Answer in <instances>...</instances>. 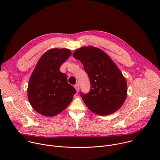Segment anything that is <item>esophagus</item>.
Returning <instances> with one entry per match:
<instances>
[{"instance_id": "obj_1", "label": "esophagus", "mask_w": 160, "mask_h": 160, "mask_svg": "<svg viewBox=\"0 0 160 160\" xmlns=\"http://www.w3.org/2000/svg\"><path fill=\"white\" fill-rule=\"evenodd\" d=\"M74 88H75V89H76V90H77V92H78V91H79V89H80V86H79L78 83H77V84H76V85L74 86Z\"/></svg>"}]
</instances>
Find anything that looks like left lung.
Segmentation results:
<instances>
[{
	"mask_svg": "<svg viewBox=\"0 0 160 160\" xmlns=\"http://www.w3.org/2000/svg\"><path fill=\"white\" fill-rule=\"evenodd\" d=\"M73 56L83 65L90 80V91L80 93L89 110L98 115H110L118 110L127 98V83L110 57L92 46L77 49Z\"/></svg>",
	"mask_w": 160,
	"mask_h": 160,
	"instance_id": "left-lung-1",
	"label": "left lung"
}]
</instances>
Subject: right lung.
I'll use <instances>...</instances> for the list:
<instances>
[{
	"instance_id": "obj_1",
	"label": "right lung",
	"mask_w": 160,
	"mask_h": 160,
	"mask_svg": "<svg viewBox=\"0 0 160 160\" xmlns=\"http://www.w3.org/2000/svg\"><path fill=\"white\" fill-rule=\"evenodd\" d=\"M71 55L67 48H52L39 60L28 82V98L39 114L53 117L69 105L76 89L60 67Z\"/></svg>"
}]
</instances>
